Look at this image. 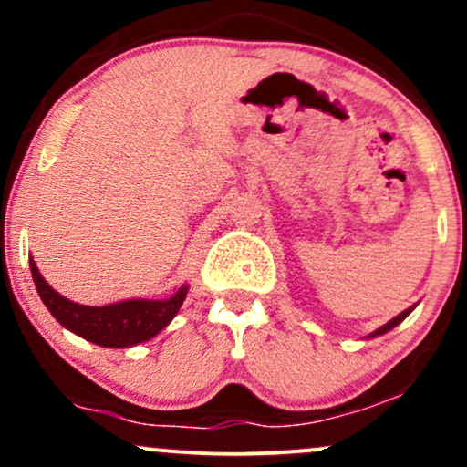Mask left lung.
I'll return each instance as SVG.
<instances>
[{"mask_svg":"<svg viewBox=\"0 0 467 467\" xmlns=\"http://www.w3.org/2000/svg\"><path fill=\"white\" fill-rule=\"evenodd\" d=\"M415 307H417V303H415V305H412V307H409V309H404V312H401V314H398V316H395V318H390L387 325H382V327H379V329H375V331H373V334H368L367 337H378V336H384V334H387V331H390V329H393V327H398V325L401 323V320H404V318H406V316H409V314H410V312H412V309H415Z\"/></svg>","mask_w":467,"mask_h":467,"instance_id":"1","label":"left lung"}]
</instances>
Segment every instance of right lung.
<instances>
[{
  "instance_id": "1",
  "label": "right lung",
  "mask_w": 467,
  "mask_h": 467,
  "mask_svg": "<svg viewBox=\"0 0 467 467\" xmlns=\"http://www.w3.org/2000/svg\"><path fill=\"white\" fill-rule=\"evenodd\" d=\"M30 272L36 292L58 325L85 340L107 349H125L151 340L164 329L184 303L189 285H182L169 298H130V301L109 305H80L58 294L47 285L39 267L30 256Z\"/></svg>"
}]
</instances>
